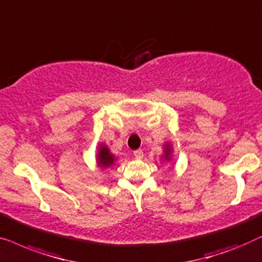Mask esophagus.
<instances>
[{"label": "esophagus", "mask_w": 262, "mask_h": 262, "mask_svg": "<svg viewBox=\"0 0 262 262\" xmlns=\"http://www.w3.org/2000/svg\"><path fill=\"white\" fill-rule=\"evenodd\" d=\"M134 157L136 158V159H142V158H143L142 149H136V150H134Z\"/></svg>", "instance_id": "1"}]
</instances>
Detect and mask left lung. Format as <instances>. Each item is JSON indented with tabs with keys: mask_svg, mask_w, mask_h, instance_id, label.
<instances>
[{
	"mask_svg": "<svg viewBox=\"0 0 262 262\" xmlns=\"http://www.w3.org/2000/svg\"><path fill=\"white\" fill-rule=\"evenodd\" d=\"M171 147H169L168 145L166 146V148H165V156H164V158L165 159H168L169 160V154H171Z\"/></svg>",
	"mask_w": 262,
	"mask_h": 262,
	"instance_id": "obj_1",
	"label": "left lung"
}]
</instances>
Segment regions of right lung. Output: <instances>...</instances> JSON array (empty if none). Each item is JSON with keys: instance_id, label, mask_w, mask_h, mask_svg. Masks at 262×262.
<instances>
[{"instance_id": "right-lung-1", "label": "right lung", "mask_w": 262, "mask_h": 262, "mask_svg": "<svg viewBox=\"0 0 262 262\" xmlns=\"http://www.w3.org/2000/svg\"><path fill=\"white\" fill-rule=\"evenodd\" d=\"M97 157V163L99 167H109L114 163V156L109 152V149L105 146H101V149H99Z\"/></svg>"}]
</instances>
